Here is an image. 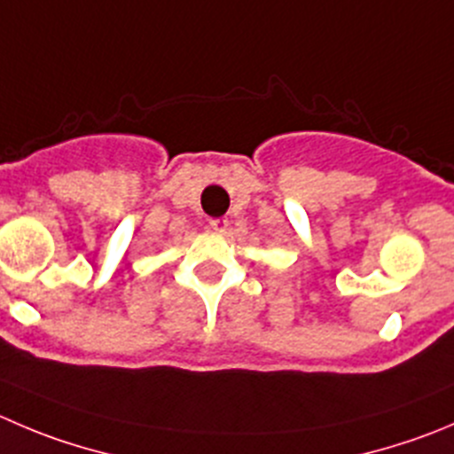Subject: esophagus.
I'll use <instances>...</instances> for the list:
<instances>
[{"instance_id":"34e87169","label":"esophagus","mask_w":454,"mask_h":454,"mask_svg":"<svg viewBox=\"0 0 454 454\" xmlns=\"http://www.w3.org/2000/svg\"><path fill=\"white\" fill-rule=\"evenodd\" d=\"M209 227L214 231H220V234H223V231L227 230V227H230V220H227V218H211L209 220Z\"/></svg>"}]
</instances>
